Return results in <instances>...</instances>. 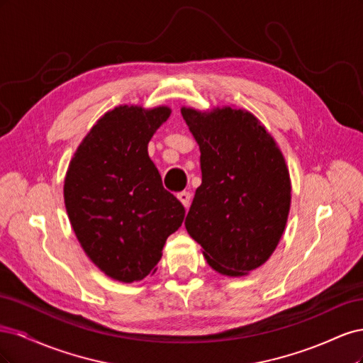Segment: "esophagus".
<instances>
[{
  "label": "esophagus",
  "mask_w": 363,
  "mask_h": 363,
  "mask_svg": "<svg viewBox=\"0 0 363 363\" xmlns=\"http://www.w3.org/2000/svg\"><path fill=\"white\" fill-rule=\"evenodd\" d=\"M177 199L182 201V204H183L186 208L189 207V204H191V194H189V192H186V191L179 192V194H177Z\"/></svg>",
  "instance_id": "obj_1"
}]
</instances>
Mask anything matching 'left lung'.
Instances as JSON below:
<instances>
[{"mask_svg": "<svg viewBox=\"0 0 363 363\" xmlns=\"http://www.w3.org/2000/svg\"><path fill=\"white\" fill-rule=\"evenodd\" d=\"M182 115L201 151V186L186 230L215 271L245 276L269 259L286 227V163L250 112L223 107L201 113L183 107Z\"/></svg>", "mask_w": 363, "mask_h": 363, "instance_id": "obj_1", "label": "left lung"}]
</instances>
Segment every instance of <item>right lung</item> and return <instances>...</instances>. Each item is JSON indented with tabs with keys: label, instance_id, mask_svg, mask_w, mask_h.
<instances>
[{
	"label": "right lung",
	"instance_id": "1",
	"mask_svg": "<svg viewBox=\"0 0 363 363\" xmlns=\"http://www.w3.org/2000/svg\"><path fill=\"white\" fill-rule=\"evenodd\" d=\"M171 115L119 106L83 139L65 179V206L77 239L108 277L145 279L177 230L184 207L163 188L148 142Z\"/></svg>",
	"mask_w": 363,
	"mask_h": 363
}]
</instances>
